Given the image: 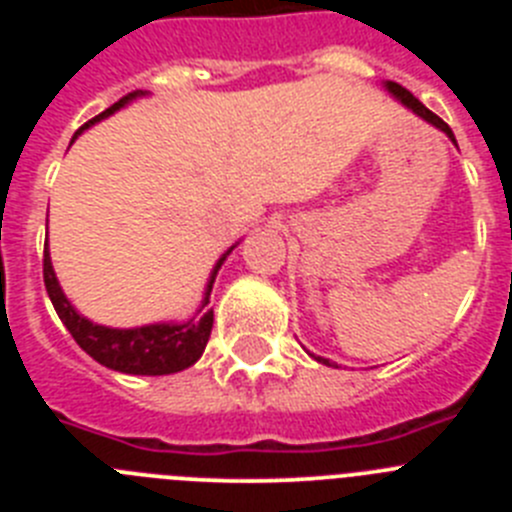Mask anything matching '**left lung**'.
Listing matches in <instances>:
<instances>
[{"instance_id": "1", "label": "left lung", "mask_w": 512, "mask_h": 512, "mask_svg": "<svg viewBox=\"0 0 512 512\" xmlns=\"http://www.w3.org/2000/svg\"><path fill=\"white\" fill-rule=\"evenodd\" d=\"M384 87H387V92H390L392 97H397V99H400V102L405 104V107H408V110H413L415 115H418V117H423L425 122H431L433 128L443 130V133H446V135H449V138H451V143H456V138H454V133H451V128H449V125H446V122H443L441 117H438V115H433V112L428 110V107H425V104L420 102V99H415L413 94L408 92V89H405V87H400V84H395V81H387V84H384ZM320 361H323V364H328V359H320Z\"/></svg>"}]
</instances>
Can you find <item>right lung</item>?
<instances>
[{"label":"right lung","mask_w":512,"mask_h":512,"mask_svg":"<svg viewBox=\"0 0 512 512\" xmlns=\"http://www.w3.org/2000/svg\"><path fill=\"white\" fill-rule=\"evenodd\" d=\"M143 92H130L128 97L117 99L112 107L97 115L94 120H89L84 128L76 130V135H81V130H87L94 122L110 117L112 112H117L120 107H125L128 102H133L135 97H140ZM74 135V138H76ZM235 246H230L223 253V259L217 261L215 269H212V277L207 282L205 300L202 307L197 310L194 318H189L187 323H153V325H140V328H107V325H97L92 320H87L84 315L74 310L66 295H63L61 284L56 279V271L51 264V253H48V241H45L43 251V282L48 289V297H51L53 307H56L61 323L69 328V333L74 336V341L79 343L94 361H99L107 369H115L122 374H148V377H161V374H174L182 372L187 366H192L194 361L200 359L202 351H205L207 341H210L212 333V310H207V302H210L212 282H215L217 269L223 266V261L228 259V253Z\"/></svg>","instance_id":"1"}]
</instances>
